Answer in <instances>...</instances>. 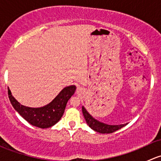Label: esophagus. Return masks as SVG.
Wrapping results in <instances>:
<instances>
[{"instance_id": "34e87169", "label": "esophagus", "mask_w": 161, "mask_h": 161, "mask_svg": "<svg viewBox=\"0 0 161 161\" xmlns=\"http://www.w3.org/2000/svg\"><path fill=\"white\" fill-rule=\"evenodd\" d=\"M76 92H77V93L79 94V95H82V93H83V90H82L81 87H78L77 88V90H76Z\"/></svg>"}]
</instances>
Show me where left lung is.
<instances>
[{"label": "left lung", "instance_id": "left-lung-1", "mask_svg": "<svg viewBox=\"0 0 161 161\" xmlns=\"http://www.w3.org/2000/svg\"><path fill=\"white\" fill-rule=\"evenodd\" d=\"M82 113H83V116L84 118H85L87 125L90 126L91 129H93L94 131H97V132L102 133V134L114 132L115 131L121 129V128L124 127V126L125 125H106V124H103V123L100 122V121L94 119L90 114L88 113V111L85 109L84 107H82Z\"/></svg>", "mask_w": 161, "mask_h": 161}]
</instances>
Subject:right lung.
Returning a JSON list of instances; mask_svg holds the SVG:
<instances>
[{"instance_id": "1", "label": "right lung", "mask_w": 161, "mask_h": 161, "mask_svg": "<svg viewBox=\"0 0 161 161\" xmlns=\"http://www.w3.org/2000/svg\"><path fill=\"white\" fill-rule=\"evenodd\" d=\"M75 86L65 87L49 104L39 108H32L21 105L11 95L8 89V97L15 111L32 125L47 129L59 121L64 112L66 104L75 93Z\"/></svg>"}]
</instances>
